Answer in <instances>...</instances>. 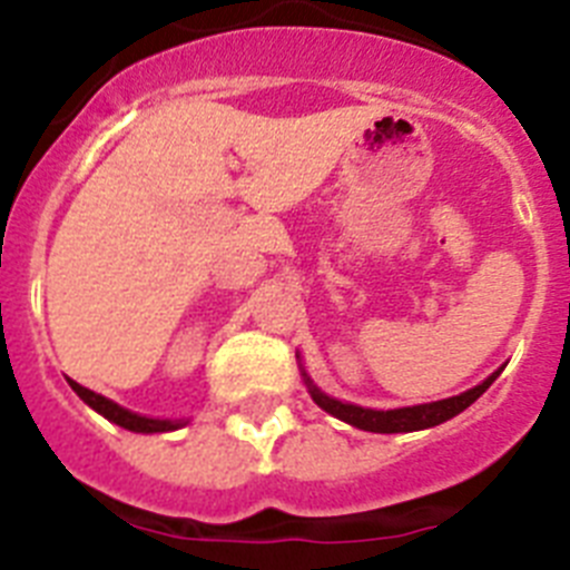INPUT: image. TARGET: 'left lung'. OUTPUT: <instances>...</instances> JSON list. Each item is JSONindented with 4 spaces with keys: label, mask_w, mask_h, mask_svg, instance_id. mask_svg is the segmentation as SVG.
<instances>
[{
    "label": "left lung",
    "mask_w": 570,
    "mask_h": 570,
    "mask_svg": "<svg viewBox=\"0 0 570 570\" xmlns=\"http://www.w3.org/2000/svg\"><path fill=\"white\" fill-rule=\"evenodd\" d=\"M302 376H305L308 394L314 396L316 405H320L322 411H328L331 416H336V420L360 428V431H374V434H407V431H422V428L442 425V422L451 420V416L462 414L468 405H473V402L485 394L488 387H491V382L500 376V371L488 376L482 385L471 387V391H465V394H460V396H448V400H440V402H425V405L394 407V411H374V407H362V405H351V402H340V400H334V396L322 394L320 387L311 382L308 374H302Z\"/></svg>",
    "instance_id": "obj_1"
}]
</instances>
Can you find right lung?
Instances as JSON below:
<instances>
[{"mask_svg": "<svg viewBox=\"0 0 570 570\" xmlns=\"http://www.w3.org/2000/svg\"><path fill=\"white\" fill-rule=\"evenodd\" d=\"M70 387L77 391L79 400L88 402L97 414H102L105 420H110L114 425L119 428H128V431H136V434H165V431H176V428H183L185 422H170V420H150V416H139L134 414V411H128V407L116 405V402H110L108 396L102 394H94V391H88V387H82L79 382L68 380Z\"/></svg>", "mask_w": 570, "mask_h": 570, "instance_id": "1", "label": "right lung"}]
</instances>
